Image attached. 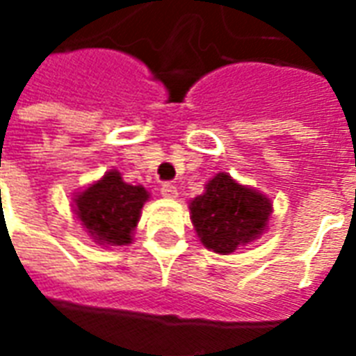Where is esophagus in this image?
Returning <instances> with one entry per match:
<instances>
[{"mask_svg":"<svg viewBox=\"0 0 356 356\" xmlns=\"http://www.w3.org/2000/svg\"><path fill=\"white\" fill-rule=\"evenodd\" d=\"M160 193H162L163 198H170V200H173V198H177V186L171 185V183H163L162 188H160Z\"/></svg>","mask_w":356,"mask_h":356,"instance_id":"34e87169","label":"esophagus"}]
</instances>
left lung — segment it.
<instances>
[{"label":"left lung","mask_w":356,"mask_h":356,"mask_svg":"<svg viewBox=\"0 0 356 356\" xmlns=\"http://www.w3.org/2000/svg\"><path fill=\"white\" fill-rule=\"evenodd\" d=\"M188 208L202 244L221 255L261 236L273 213L265 194L240 185L225 171L208 181L204 194L193 198Z\"/></svg>","instance_id":"obj_1"}]
</instances>
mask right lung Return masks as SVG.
<instances>
[{"label":"right lung","mask_w":356,"mask_h":356,"mask_svg":"<svg viewBox=\"0 0 356 356\" xmlns=\"http://www.w3.org/2000/svg\"><path fill=\"white\" fill-rule=\"evenodd\" d=\"M147 200L145 186L129 185L120 171L110 170L93 185L76 193L72 208L81 227L99 246H127Z\"/></svg>","instance_id":"obj_1"}]
</instances>
